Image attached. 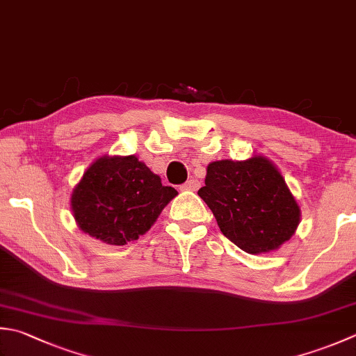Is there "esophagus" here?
Masks as SVG:
<instances>
[{"label":"esophagus","mask_w":356,"mask_h":356,"mask_svg":"<svg viewBox=\"0 0 356 356\" xmlns=\"http://www.w3.org/2000/svg\"><path fill=\"white\" fill-rule=\"evenodd\" d=\"M199 186H200L199 180L197 179H191V180H188L186 184L182 185V190H185V191H196V190H199Z\"/></svg>","instance_id":"34e87169"}]
</instances>
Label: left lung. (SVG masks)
Masks as SVG:
<instances>
[{
	"instance_id": "8db88e82",
	"label": "left lung",
	"mask_w": 356,
	"mask_h": 356,
	"mask_svg": "<svg viewBox=\"0 0 356 356\" xmlns=\"http://www.w3.org/2000/svg\"><path fill=\"white\" fill-rule=\"evenodd\" d=\"M197 194L210 207L222 234L250 254L275 252L301 222V208L281 171L261 154L211 162Z\"/></svg>"
}]
</instances>
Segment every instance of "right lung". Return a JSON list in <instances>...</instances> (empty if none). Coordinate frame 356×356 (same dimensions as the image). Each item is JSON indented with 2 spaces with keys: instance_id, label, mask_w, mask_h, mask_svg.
Wrapping results in <instances>:
<instances>
[{
  "instance_id": "right-lung-1",
  "label": "right lung",
  "mask_w": 356,
  "mask_h": 356,
  "mask_svg": "<svg viewBox=\"0 0 356 356\" xmlns=\"http://www.w3.org/2000/svg\"><path fill=\"white\" fill-rule=\"evenodd\" d=\"M177 196L137 156L95 159L75 185L72 216L83 233L109 245L137 241Z\"/></svg>"
}]
</instances>
